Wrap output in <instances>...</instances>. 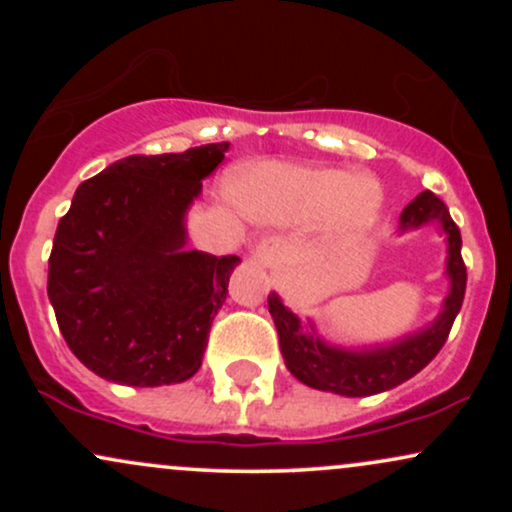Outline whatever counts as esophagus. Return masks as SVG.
<instances>
[{
  "mask_svg": "<svg viewBox=\"0 0 512 512\" xmlns=\"http://www.w3.org/2000/svg\"><path fill=\"white\" fill-rule=\"evenodd\" d=\"M281 255H284V245H281V240H262L260 245L255 248V260L262 264V267H274L276 262L281 260Z\"/></svg>",
  "mask_w": 512,
  "mask_h": 512,
  "instance_id": "34e87169",
  "label": "esophagus"
}]
</instances>
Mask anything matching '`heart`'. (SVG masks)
Masks as SVG:
<instances>
[{
	"instance_id": "obj_1",
	"label": "heart",
	"mask_w": 512,
	"mask_h": 512,
	"mask_svg": "<svg viewBox=\"0 0 512 512\" xmlns=\"http://www.w3.org/2000/svg\"><path fill=\"white\" fill-rule=\"evenodd\" d=\"M233 199L250 219L274 226H298L325 215L330 240H349L370 226L380 209V187L363 175L337 168H301L284 163L243 168L233 173Z\"/></svg>"
}]
</instances>
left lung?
<instances>
[{
	"instance_id": "obj_1",
	"label": "left lung",
	"mask_w": 512,
	"mask_h": 512,
	"mask_svg": "<svg viewBox=\"0 0 512 512\" xmlns=\"http://www.w3.org/2000/svg\"><path fill=\"white\" fill-rule=\"evenodd\" d=\"M436 221L448 240V262L445 274L450 279V291L443 301L436 320L424 330L407 334L392 344L368 346V349H342L327 344L296 313H291L276 293H269V313L279 332L281 356L293 378L303 385L322 392H334L344 397H368L392 390L404 380L414 378L421 368L436 358L448 339L452 322L460 313L467 289V267L462 262V236L450 211L433 192H421L414 202L404 207L399 216V233L414 231Z\"/></svg>"
}]
</instances>
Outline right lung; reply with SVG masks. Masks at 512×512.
I'll use <instances>...</instances> for the list:
<instances>
[{
    "label": "right lung",
    "mask_w": 512,
    "mask_h": 512,
    "mask_svg": "<svg viewBox=\"0 0 512 512\" xmlns=\"http://www.w3.org/2000/svg\"><path fill=\"white\" fill-rule=\"evenodd\" d=\"M228 142L127 156L76 187L48 262L72 354L110 383L173 385L202 366L236 255L185 250V216Z\"/></svg>",
    "instance_id": "1"
}]
</instances>
